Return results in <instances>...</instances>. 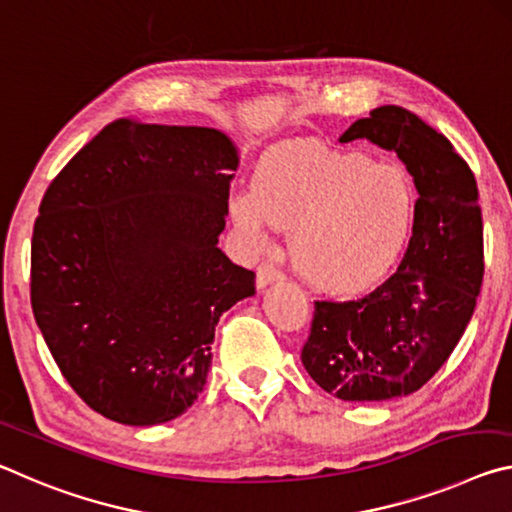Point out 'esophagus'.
Masks as SVG:
<instances>
[{"instance_id":"obj_1","label":"esophagus","mask_w":512,"mask_h":512,"mask_svg":"<svg viewBox=\"0 0 512 512\" xmlns=\"http://www.w3.org/2000/svg\"><path fill=\"white\" fill-rule=\"evenodd\" d=\"M281 276L283 274H281L279 267H274L272 263H263L261 267H258V272H256V286L258 288H265V286H270V283L279 281Z\"/></svg>"}]
</instances>
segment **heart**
I'll list each match as a JSON object with an SVG mask.
<instances>
[{"label":"heart","mask_w":512,"mask_h":512,"mask_svg":"<svg viewBox=\"0 0 512 512\" xmlns=\"http://www.w3.org/2000/svg\"><path fill=\"white\" fill-rule=\"evenodd\" d=\"M236 229L254 251L272 245V224L292 229L295 270L315 290L360 295L399 265L415 220V186L397 163L288 142L263 156L254 190L229 199Z\"/></svg>","instance_id":"1"}]
</instances>
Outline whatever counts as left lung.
<instances>
[{
    "mask_svg": "<svg viewBox=\"0 0 512 512\" xmlns=\"http://www.w3.org/2000/svg\"><path fill=\"white\" fill-rule=\"evenodd\" d=\"M370 140L415 181L413 236L397 272L370 295L315 301L301 363L342 401L420 390L447 363L483 283V220L469 165L442 133L401 106H379L340 142Z\"/></svg>",
    "mask_w": 512,
    "mask_h": 512,
    "instance_id": "left-lung-1",
    "label": "left lung"
}]
</instances>
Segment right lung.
<instances>
[{
	"label": "right lung",
	"instance_id": "1",
	"mask_svg": "<svg viewBox=\"0 0 512 512\" xmlns=\"http://www.w3.org/2000/svg\"><path fill=\"white\" fill-rule=\"evenodd\" d=\"M238 149L222 131L120 117L49 183L31 308L58 370L108 420L154 426L204 390L222 313L256 274L217 238Z\"/></svg>",
	"mask_w": 512,
	"mask_h": 512
}]
</instances>
